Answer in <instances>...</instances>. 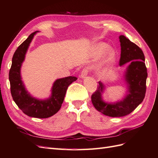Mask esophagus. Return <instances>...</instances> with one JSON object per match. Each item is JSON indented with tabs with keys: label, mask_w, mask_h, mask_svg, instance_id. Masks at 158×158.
I'll use <instances>...</instances> for the list:
<instances>
[{
	"label": "esophagus",
	"mask_w": 158,
	"mask_h": 158,
	"mask_svg": "<svg viewBox=\"0 0 158 158\" xmlns=\"http://www.w3.org/2000/svg\"><path fill=\"white\" fill-rule=\"evenodd\" d=\"M87 73H88V71L87 69H84L81 71V73L80 75V77L81 79L85 78V77L87 75Z\"/></svg>",
	"instance_id": "34e87169"
}]
</instances>
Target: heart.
Returning <instances> with one entry per match:
<instances>
[{
  "label": "heart",
  "instance_id": "heart-1",
  "mask_svg": "<svg viewBox=\"0 0 158 158\" xmlns=\"http://www.w3.org/2000/svg\"><path fill=\"white\" fill-rule=\"evenodd\" d=\"M110 45L106 43L102 42L99 43L95 47V53L97 55H102L105 52H106L109 48H110ZM115 58V52L114 50H110L109 52L108 55L107 56L106 61V62H111L114 60Z\"/></svg>",
  "mask_w": 158,
  "mask_h": 158
}]
</instances>
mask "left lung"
<instances>
[{"instance_id": "obj_1", "label": "left lung", "mask_w": 158, "mask_h": 158, "mask_svg": "<svg viewBox=\"0 0 158 158\" xmlns=\"http://www.w3.org/2000/svg\"><path fill=\"white\" fill-rule=\"evenodd\" d=\"M121 57L119 66L129 63L124 71L123 81L127 91L124 98L115 102H107L103 99L106 87L99 81L97 91L91 96V102L97 110L110 117H123L131 113L145 98L146 91L147 68L141 48L123 35L119 36Z\"/></svg>"}]
</instances>
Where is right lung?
Returning a JSON list of instances; mask_svg holds the SVG:
<instances>
[{
	"instance_id": "obj_1",
	"label": "right lung",
	"mask_w": 158,
	"mask_h": 158,
	"mask_svg": "<svg viewBox=\"0 0 158 158\" xmlns=\"http://www.w3.org/2000/svg\"><path fill=\"white\" fill-rule=\"evenodd\" d=\"M38 32L31 34L15 52L9 71V81L12 97L20 110L28 116L43 119L49 118L59 111L69 85L77 78L69 76L56 79L51 88V95L47 99H38L30 94L22 80L21 68L30 43Z\"/></svg>"
}]
</instances>
